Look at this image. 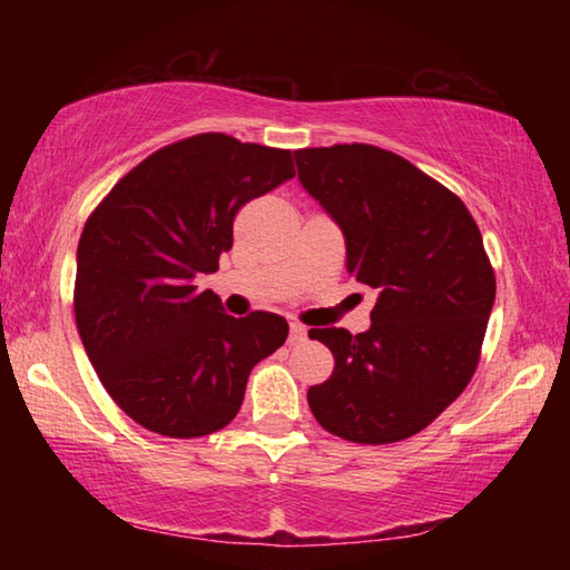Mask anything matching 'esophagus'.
<instances>
[{"instance_id":"1","label":"esophagus","mask_w":570,"mask_h":570,"mask_svg":"<svg viewBox=\"0 0 570 570\" xmlns=\"http://www.w3.org/2000/svg\"><path fill=\"white\" fill-rule=\"evenodd\" d=\"M306 340V326L292 324L288 326V344H302Z\"/></svg>"}]
</instances>
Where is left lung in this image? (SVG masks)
<instances>
[{
  "instance_id": "1",
  "label": "left lung",
  "mask_w": 570,
  "mask_h": 570,
  "mask_svg": "<svg viewBox=\"0 0 570 570\" xmlns=\"http://www.w3.org/2000/svg\"><path fill=\"white\" fill-rule=\"evenodd\" d=\"M298 180L346 240V272L377 292L362 334L308 330L334 354L306 400L326 432L360 445L407 440L475 374L495 274L465 204L397 153L304 148Z\"/></svg>"
}]
</instances>
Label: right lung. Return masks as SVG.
I'll list each match as a JSON object with an SVG mask.
<instances>
[{
	"label": "right lung",
	"instance_id": "add662e5",
	"mask_svg": "<svg viewBox=\"0 0 570 570\" xmlns=\"http://www.w3.org/2000/svg\"><path fill=\"white\" fill-rule=\"evenodd\" d=\"M288 178L292 150L204 132L138 163L90 214L77 246V332L102 387L146 430L226 428L250 370L286 342L284 316L236 320L196 276L234 246L240 206Z\"/></svg>",
	"mask_w": 570,
	"mask_h": 570
}]
</instances>
